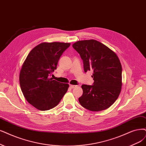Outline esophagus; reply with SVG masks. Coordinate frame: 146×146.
<instances>
[{
  "instance_id": "34e87169",
  "label": "esophagus",
  "mask_w": 146,
  "mask_h": 146,
  "mask_svg": "<svg viewBox=\"0 0 146 146\" xmlns=\"http://www.w3.org/2000/svg\"><path fill=\"white\" fill-rule=\"evenodd\" d=\"M76 87H77V85H70V87L71 88H74Z\"/></svg>"
}]
</instances>
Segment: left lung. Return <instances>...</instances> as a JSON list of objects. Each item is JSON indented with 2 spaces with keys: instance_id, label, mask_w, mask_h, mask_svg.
Listing matches in <instances>:
<instances>
[{
  "instance_id": "8db88e82",
  "label": "left lung",
  "mask_w": 146,
  "mask_h": 146,
  "mask_svg": "<svg viewBox=\"0 0 146 146\" xmlns=\"http://www.w3.org/2000/svg\"><path fill=\"white\" fill-rule=\"evenodd\" d=\"M72 46L83 60L85 72L93 71V85H82L80 104L91 111L108 108L121 90L122 67L119 58L109 47L95 40L78 41Z\"/></svg>"
}]
</instances>
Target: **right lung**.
I'll return each mask as SVG.
<instances>
[{
    "instance_id": "add662e5",
    "label": "right lung",
    "mask_w": 146,
    "mask_h": 146,
    "mask_svg": "<svg viewBox=\"0 0 146 146\" xmlns=\"http://www.w3.org/2000/svg\"><path fill=\"white\" fill-rule=\"evenodd\" d=\"M70 46L67 42H42L32 49L21 67L19 81L23 96L29 103L41 111L58 105L69 85L49 78L56 69L63 52Z\"/></svg>"
}]
</instances>
